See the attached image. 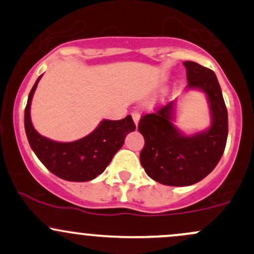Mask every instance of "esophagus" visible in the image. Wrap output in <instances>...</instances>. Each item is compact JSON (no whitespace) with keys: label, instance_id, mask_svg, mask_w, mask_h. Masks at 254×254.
<instances>
[{"label":"esophagus","instance_id":"1","mask_svg":"<svg viewBox=\"0 0 254 254\" xmlns=\"http://www.w3.org/2000/svg\"><path fill=\"white\" fill-rule=\"evenodd\" d=\"M131 116H132V119H133V122H135V124L138 125L139 118H141V116H139V113H138V112H132V113H131Z\"/></svg>","mask_w":254,"mask_h":254}]
</instances>
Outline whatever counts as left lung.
Masks as SVG:
<instances>
[{"instance_id": "obj_1", "label": "left lung", "mask_w": 254, "mask_h": 254, "mask_svg": "<svg viewBox=\"0 0 254 254\" xmlns=\"http://www.w3.org/2000/svg\"><path fill=\"white\" fill-rule=\"evenodd\" d=\"M184 65L189 82L186 90L205 93L210 127L185 135L174 125L176 100L143 116L138 124L144 137L141 165L151 179L168 186H189L204 179L222 157L228 136V113L215 72L191 61Z\"/></svg>"}]
</instances>
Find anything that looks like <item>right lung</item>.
<instances>
[{
	"label": "right lung",
	"mask_w": 254,
	"mask_h": 254,
	"mask_svg": "<svg viewBox=\"0 0 254 254\" xmlns=\"http://www.w3.org/2000/svg\"><path fill=\"white\" fill-rule=\"evenodd\" d=\"M40 75L32 87L25 109V131L32 150L55 176L68 182H89L97 178L123 147L136 127L131 116L121 121L104 119L97 129L74 142H56L40 135L31 122V103Z\"/></svg>",
	"instance_id": "add662e5"
}]
</instances>
